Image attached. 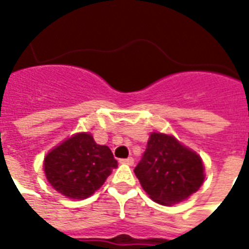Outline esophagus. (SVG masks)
<instances>
[{"mask_svg":"<svg viewBox=\"0 0 249 249\" xmlns=\"http://www.w3.org/2000/svg\"><path fill=\"white\" fill-rule=\"evenodd\" d=\"M121 164H128V165H133L134 164V159L133 158H128V159H120Z\"/></svg>","mask_w":249,"mask_h":249,"instance_id":"esophagus-1","label":"esophagus"}]
</instances>
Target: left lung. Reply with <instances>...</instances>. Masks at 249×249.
Here are the masks:
<instances>
[{"mask_svg": "<svg viewBox=\"0 0 249 249\" xmlns=\"http://www.w3.org/2000/svg\"><path fill=\"white\" fill-rule=\"evenodd\" d=\"M134 173L152 200L163 205L185 200L204 181V166L199 155L174 137L161 133L150 136Z\"/></svg>", "mask_w": 249, "mask_h": 249, "instance_id": "left-lung-1", "label": "left lung"}]
</instances>
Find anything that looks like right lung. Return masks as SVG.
Masks as SVG:
<instances>
[{"instance_id":"add662e5","label":"right lung","mask_w":249,"mask_h":249,"mask_svg":"<svg viewBox=\"0 0 249 249\" xmlns=\"http://www.w3.org/2000/svg\"><path fill=\"white\" fill-rule=\"evenodd\" d=\"M107 146L94 142L86 133L76 134L49 152L44 161L50 185L70 199H85L94 194L116 168Z\"/></svg>"}]
</instances>
